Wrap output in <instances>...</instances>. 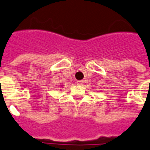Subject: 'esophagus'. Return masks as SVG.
Instances as JSON below:
<instances>
[{
    "mask_svg": "<svg viewBox=\"0 0 150 150\" xmlns=\"http://www.w3.org/2000/svg\"><path fill=\"white\" fill-rule=\"evenodd\" d=\"M76 83H77V84H79V85H81V84H83V80H78Z\"/></svg>",
    "mask_w": 150,
    "mask_h": 150,
    "instance_id": "1",
    "label": "esophagus"
}]
</instances>
